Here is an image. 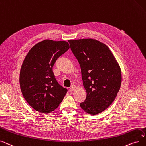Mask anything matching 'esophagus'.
Listing matches in <instances>:
<instances>
[{
	"instance_id": "obj_1",
	"label": "esophagus",
	"mask_w": 146,
	"mask_h": 146,
	"mask_svg": "<svg viewBox=\"0 0 146 146\" xmlns=\"http://www.w3.org/2000/svg\"><path fill=\"white\" fill-rule=\"evenodd\" d=\"M75 88H76V86H75V85H72V86H71V87H70V90H71V91H74V90Z\"/></svg>"
}]
</instances>
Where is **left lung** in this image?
<instances>
[{"label":"left lung","instance_id":"left-lung-1","mask_svg":"<svg viewBox=\"0 0 146 146\" xmlns=\"http://www.w3.org/2000/svg\"><path fill=\"white\" fill-rule=\"evenodd\" d=\"M68 41L80 65L87 92L80 106L88 114H99L112 103L120 89V66L109 48L99 41L85 38Z\"/></svg>","mask_w":146,"mask_h":146}]
</instances>
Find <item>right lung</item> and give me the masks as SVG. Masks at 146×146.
I'll list each match as a JSON object with an SVG mask.
<instances>
[{
    "instance_id": "1",
    "label": "right lung",
    "mask_w": 146,
    "mask_h": 146,
    "mask_svg": "<svg viewBox=\"0 0 146 146\" xmlns=\"http://www.w3.org/2000/svg\"><path fill=\"white\" fill-rule=\"evenodd\" d=\"M69 48L65 41L44 40L34 45L26 55L20 70V88L25 100L37 112H53L67 93V89L56 80L52 68Z\"/></svg>"
}]
</instances>
